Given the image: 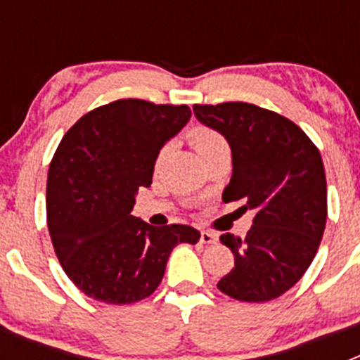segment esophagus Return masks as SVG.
I'll return each instance as SVG.
<instances>
[{
    "instance_id": "obj_1",
    "label": "esophagus",
    "mask_w": 360,
    "mask_h": 360,
    "mask_svg": "<svg viewBox=\"0 0 360 360\" xmlns=\"http://www.w3.org/2000/svg\"><path fill=\"white\" fill-rule=\"evenodd\" d=\"M216 240H218V236H216L214 232H211V231L200 232V241H202V243L211 245V243H216Z\"/></svg>"
}]
</instances>
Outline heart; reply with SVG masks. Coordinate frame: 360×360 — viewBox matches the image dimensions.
Instances as JSON below:
<instances>
[{"instance_id": "obj_1", "label": "heart", "mask_w": 360, "mask_h": 360, "mask_svg": "<svg viewBox=\"0 0 360 360\" xmlns=\"http://www.w3.org/2000/svg\"><path fill=\"white\" fill-rule=\"evenodd\" d=\"M187 139H189L191 146L196 149L198 155H202V153L209 151V149H212L214 146H219L225 142L224 136L219 135L218 131H214L212 128H207V126H202V124H198L195 128H191L189 133H187Z\"/></svg>"}]
</instances>
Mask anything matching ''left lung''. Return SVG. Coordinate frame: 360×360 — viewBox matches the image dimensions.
Instances as JSON below:
<instances>
[{
    "label": "left lung",
    "instance_id": "obj_1",
    "mask_svg": "<svg viewBox=\"0 0 360 360\" xmlns=\"http://www.w3.org/2000/svg\"><path fill=\"white\" fill-rule=\"evenodd\" d=\"M193 110L231 146L232 176L224 202L243 200L245 211H256L247 236H219L234 254V269L218 288L245 303L272 301L303 278L326 227L319 149L297 124L256 104H195Z\"/></svg>",
    "mask_w": 360,
    "mask_h": 360
}]
</instances>
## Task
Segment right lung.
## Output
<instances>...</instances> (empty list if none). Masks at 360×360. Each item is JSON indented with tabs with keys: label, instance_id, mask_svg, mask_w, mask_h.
<instances>
[{
	"label": "right lung",
	"instance_id": "right-lung-1",
	"mask_svg": "<svg viewBox=\"0 0 360 360\" xmlns=\"http://www.w3.org/2000/svg\"><path fill=\"white\" fill-rule=\"evenodd\" d=\"M189 117L186 104L120 98L88 111L63 136L50 162L46 221L63 270L88 297L108 304L149 297L171 250L200 240L189 225L153 227L131 216L162 146Z\"/></svg>",
	"mask_w": 360,
	"mask_h": 360
}]
</instances>
